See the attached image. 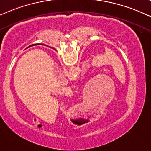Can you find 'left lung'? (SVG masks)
<instances>
[{"mask_svg":"<svg viewBox=\"0 0 151 151\" xmlns=\"http://www.w3.org/2000/svg\"><path fill=\"white\" fill-rule=\"evenodd\" d=\"M80 122H82V121H81H81H80Z\"/></svg>","mask_w":151,"mask_h":151,"instance_id":"8db88e82","label":"left lung"}]
</instances>
